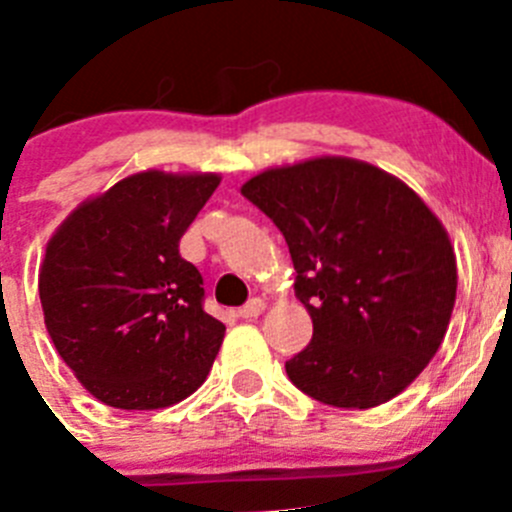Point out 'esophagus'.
<instances>
[{
	"label": "esophagus",
	"mask_w": 512,
	"mask_h": 512,
	"mask_svg": "<svg viewBox=\"0 0 512 512\" xmlns=\"http://www.w3.org/2000/svg\"><path fill=\"white\" fill-rule=\"evenodd\" d=\"M262 310H265V302H262L260 297H252L245 307H240V310H237V315L245 317V320H252V317L260 315Z\"/></svg>",
	"instance_id": "34e87169"
}]
</instances>
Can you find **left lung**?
Segmentation results:
<instances>
[{
	"label": "left lung",
	"instance_id": "8db88e82",
	"mask_svg": "<svg viewBox=\"0 0 512 512\" xmlns=\"http://www.w3.org/2000/svg\"><path fill=\"white\" fill-rule=\"evenodd\" d=\"M285 235L312 340L295 388L367 410L403 393L450 325L458 265L443 222L398 177L350 157L272 167L242 185Z\"/></svg>",
	"mask_w": 512,
	"mask_h": 512
}]
</instances>
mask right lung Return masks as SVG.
I'll return each mask as SVG.
<instances>
[{
    "label": "right lung",
    "instance_id": "obj_1",
    "mask_svg": "<svg viewBox=\"0 0 512 512\" xmlns=\"http://www.w3.org/2000/svg\"><path fill=\"white\" fill-rule=\"evenodd\" d=\"M220 175L147 170L84 200L39 267L54 347L109 408L157 410L205 382L225 325L207 315L202 275L180 240Z\"/></svg>",
    "mask_w": 512,
    "mask_h": 512
}]
</instances>
